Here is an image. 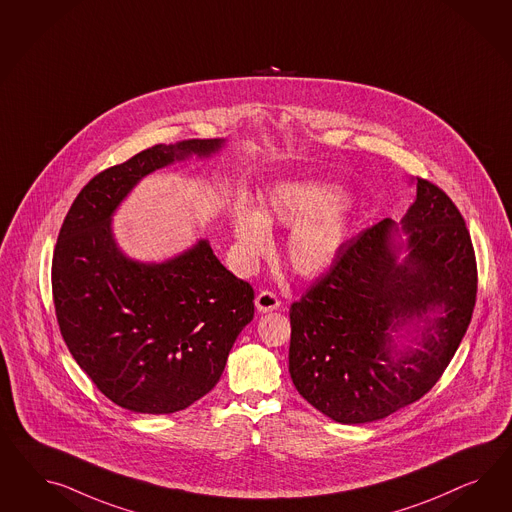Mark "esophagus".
<instances>
[{"label": "esophagus", "mask_w": 512, "mask_h": 512, "mask_svg": "<svg viewBox=\"0 0 512 512\" xmlns=\"http://www.w3.org/2000/svg\"><path fill=\"white\" fill-rule=\"evenodd\" d=\"M279 298L274 295L272 291H261L257 298H255V308L259 311H263V313H268V311L278 310L279 308Z\"/></svg>", "instance_id": "34e87169"}]
</instances>
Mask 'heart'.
Returning <instances> with one entry per match:
<instances>
[{"label":"heart","mask_w":512,"mask_h":512,"mask_svg":"<svg viewBox=\"0 0 512 512\" xmlns=\"http://www.w3.org/2000/svg\"><path fill=\"white\" fill-rule=\"evenodd\" d=\"M345 189L323 180H287L270 187L261 210L238 201L231 216L240 263L253 266L270 251V227H293L285 242V261L302 278L326 272L340 257L349 236L351 216Z\"/></svg>","instance_id":"heart-1"}]
</instances>
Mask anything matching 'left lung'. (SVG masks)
<instances>
[{
    "mask_svg": "<svg viewBox=\"0 0 512 512\" xmlns=\"http://www.w3.org/2000/svg\"><path fill=\"white\" fill-rule=\"evenodd\" d=\"M402 217L351 238L291 306L289 373L328 419L364 424L420 400L454 357L477 298L464 217L443 189L411 178ZM405 327L417 348H398ZM413 327L416 332L409 331Z\"/></svg>",
    "mask_w": 512,
    "mask_h": 512,
    "instance_id": "8db88e82",
    "label": "left lung"
}]
</instances>
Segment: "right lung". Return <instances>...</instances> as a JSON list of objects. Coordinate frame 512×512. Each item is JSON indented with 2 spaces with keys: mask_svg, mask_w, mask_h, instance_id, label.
<instances>
[{
  "mask_svg": "<svg viewBox=\"0 0 512 512\" xmlns=\"http://www.w3.org/2000/svg\"><path fill=\"white\" fill-rule=\"evenodd\" d=\"M223 146L157 144L99 172L60 229L52 295L63 341L95 387L129 411L169 415L201 400L253 319L251 285L219 263L206 238L163 263H142L125 255L112 229L114 212L144 176Z\"/></svg>",
  "mask_w": 512,
  "mask_h": 512,
  "instance_id": "right-lung-1",
  "label": "right lung"
}]
</instances>
